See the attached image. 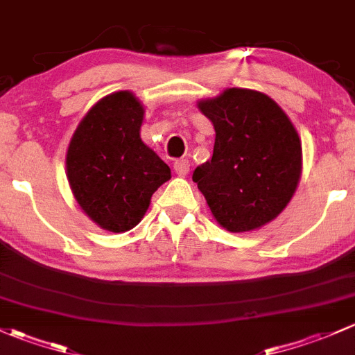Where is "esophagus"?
Returning <instances> with one entry per match:
<instances>
[{"label": "esophagus", "mask_w": 355, "mask_h": 355, "mask_svg": "<svg viewBox=\"0 0 355 355\" xmlns=\"http://www.w3.org/2000/svg\"><path fill=\"white\" fill-rule=\"evenodd\" d=\"M174 171H176V174L179 176H186L189 171V162L186 159H179L174 162Z\"/></svg>", "instance_id": "esophagus-1"}]
</instances>
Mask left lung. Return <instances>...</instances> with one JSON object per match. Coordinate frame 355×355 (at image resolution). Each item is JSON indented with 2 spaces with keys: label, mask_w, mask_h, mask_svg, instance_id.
<instances>
[{
  "label": "left lung",
  "mask_w": 355,
  "mask_h": 355,
  "mask_svg": "<svg viewBox=\"0 0 355 355\" xmlns=\"http://www.w3.org/2000/svg\"><path fill=\"white\" fill-rule=\"evenodd\" d=\"M215 128L211 160L193 173L211 215L231 232L263 227L294 196L302 148L279 104L250 89H227L198 102Z\"/></svg>",
  "instance_id": "obj_1"
}]
</instances>
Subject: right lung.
Returning a JSON list of instances; mask_svg holds the SVG:
<instances>
[{"mask_svg": "<svg viewBox=\"0 0 355 355\" xmlns=\"http://www.w3.org/2000/svg\"><path fill=\"white\" fill-rule=\"evenodd\" d=\"M145 109L128 90L109 94L73 133L67 176L80 208L98 227L126 232L144 218L171 169L141 141Z\"/></svg>", "mask_w": 355, "mask_h": 355, "instance_id": "add662e5", "label": "right lung"}]
</instances>
